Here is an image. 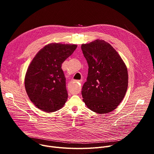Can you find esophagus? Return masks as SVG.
I'll use <instances>...</instances> for the list:
<instances>
[{"label":"esophagus","mask_w":154,"mask_h":154,"mask_svg":"<svg viewBox=\"0 0 154 154\" xmlns=\"http://www.w3.org/2000/svg\"><path fill=\"white\" fill-rule=\"evenodd\" d=\"M77 82H79V83H81L82 82V80H78Z\"/></svg>","instance_id":"esophagus-1"}]
</instances>
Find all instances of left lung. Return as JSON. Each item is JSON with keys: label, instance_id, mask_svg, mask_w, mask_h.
Instances as JSON below:
<instances>
[{"label": "left lung", "instance_id": "8db88e82", "mask_svg": "<svg viewBox=\"0 0 154 154\" xmlns=\"http://www.w3.org/2000/svg\"><path fill=\"white\" fill-rule=\"evenodd\" d=\"M88 64L83 100L98 114L112 112L123 100L128 86V72L124 61L109 44L97 39L81 46Z\"/></svg>", "mask_w": 154, "mask_h": 154}]
</instances>
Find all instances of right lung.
<instances>
[{
	"label": "right lung",
	"instance_id": "add662e5",
	"mask_svg": "<svg viewBox=\"0 0 154 154\" xmlns=\"http://www.w3.org/2000/svg\"><path fill=\"white\" fill-rule=\"evenodd\" d=\"M77 46L51 43L41 49L32 60L25 77V88L32 103L47 113L61 108L68 99L62 63Z\"/></svg>",
	"mask_w": 154,
	"mask_h": 154
}]
</instances>
